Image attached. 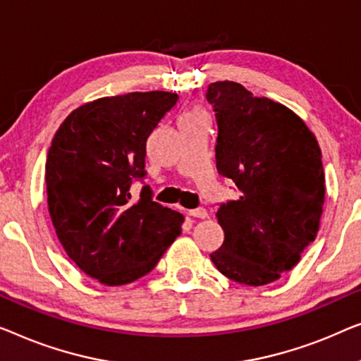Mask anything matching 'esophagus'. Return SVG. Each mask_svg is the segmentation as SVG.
<instances>
[{
    "mask_svg": "<svg viewBox=\"0 0 361 361\" xmlns=\"http://www.w3.org/2000/svg\"><path fill=\"white\" fill-rule=\"evenodd\" d=\"M190 216L197 217V219H206L207 211L204 209V207H196V209H191L190 211Z\"/></svg>",
    "mask_w": 361,
    "mask_h": 361,
    "instance_id": "obj_1",
    "label": "esophagus"
}]
</instances>
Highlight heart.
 Segmentation results:
<instances>
[{
    "label": "heart",
    "mask_w": 361,
    "mask_h": 361,
    "mask_svg": "<svg viewBox=\"0 0 361 361\" xmlns=\"http://www.w3.org/2000/svg\"><path fill=\"white\" fill-rule=\"evenodd\" d=\"M200 116H204V113L200 109H192V111H188V113H185L181 116V121L183 119H192V118H200Z\"/></svg>",
    "instance_id": "1"
}]
</instances>
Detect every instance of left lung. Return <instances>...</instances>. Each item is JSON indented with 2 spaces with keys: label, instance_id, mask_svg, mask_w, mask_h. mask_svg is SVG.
Segmentation results:
<instances>
[{
  "label": "left lung",
  "instance_id": "8db88e82",
  "mask_svg": "<svg viewBox=\"0 0 361 361\" xmlns=\"http://www.w3.org/2000/svg\"><path fill=\"white\" fill-rule=\"evenodd\" d=\"M216 166L240 196L216 212L224 243L211 253L222 275L248 286L280 280L301 260L321 224L326 176L316 135L286 106L216 81Z\"/></svg>",
  "mask_w": 361,
  "mask_h": 361
}]
</instances>
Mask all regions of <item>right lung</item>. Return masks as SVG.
I'll return each instance as SVG.
<instances>
[{
	"instance_id": "right-lung-1",
	"label": "right lung",
	"mask_w": 361,
	"mask_h": 361,
	"mask_svg": "<svg viewBox=\"0 0 361 361\" xmlns=\"http://www.w3.org/2000/svg\"><path fill=\"white\" fill-rule=\"evenodd\" d=\"M176 101L166 91L106 96L72 111L52 139V224L70 260L106 286L150 273L181 233L185 217L152 200L150 186L130 196L132 181L147 175V139Z\"/></svg>"
}]
</instances>
